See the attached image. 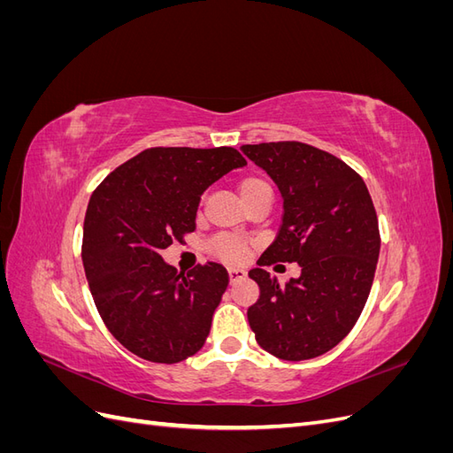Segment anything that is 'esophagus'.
I'll list each match as a JSON object with an SVG mask.
<instances>
[{
  "instance_id": "obj_1",
  "label": "esophagus",
  "mask_w": 453,
  "mask_h": 453,
  "mask_svg": "<svg viewBox=\"0 0 453 453\" xmlns=\"http://www.w3.org/2000/svg\"><path fill=\"white\" fill-rule=\"evenodd\" d=\"M228 278H230V283H234L238 280H243L245 278V270H242V268H228Z\"/></svg>"
}]
</instances>
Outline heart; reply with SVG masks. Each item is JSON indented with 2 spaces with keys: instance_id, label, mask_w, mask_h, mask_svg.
<instances>
[{
  "instance_id": "1",
  "label": "heart",
  "mask_w": 453,
  "mask_h": 453,
  "mask_svg": "<svg viewBox=\"0 0 453 453\" xmlns=\"http://www.w3.org/2000/svg\"><path fill=\"white\" fill-rule=\"evenodd\" d=\"M268 188H270V185L265 180H260V177H255V175L243 177V180L238 185L242 200L250 198L251 195L260 193V190H268ZM211 251L219 258H223L225 263L236 265V263H242V260L248 257L250 245L240 238H234V236H221L211 243Z\"/></svg>"
}]
</instances>
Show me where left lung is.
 <instances>
[{
	"mask_svg": "<svg viewBox=\"0 0 453 453\" xmlns=\"http://www.w3.org/2000/svg\"><path fill=\"white\" fill-rule=\"evenodd\" d=\"M278 185L283 217L276 240L250 270L258 300L248 319L258 346L283 361L319 357L357 323L380 255L378 217L361 177L346 162L300 142L242 145ZM298 262L280 286L262 266Z\"/></svg>",
	"mask_w": 453,
	"mask_h": 453,
	"instance_id": "obj_1",
	"label": "left lung"
}]
</instances>
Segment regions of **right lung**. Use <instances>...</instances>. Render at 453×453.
<instances>
[{"mask_svg":"<svg viewBox=\"0 0 453 453\" xmlns=\"http://www.w3.org/2000/svg\"><path fill=\"white\" fill-rule=\"evenodd\" d=\"M245 164L232 147H153L92 193L83 226L88 287L109 333L138 357L173 365L208 338L228 285L225 266L183 276L160 253L196 228L203 190Z\"/></svg>","mask_w":453,"mask_h":453,"instance_id":"obj_1","label":"right lung"}]
</instances>
